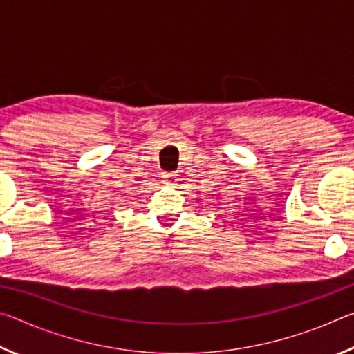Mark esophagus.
<instances>
[{
	"label": "esophagus",
	"mask_w": 354,
	"mask_h": 354,
	"mask_svg": "<svg viewBox=\"0 0 354 354\" xmlns=\"http://www.w3.org/2000/svg\"><path fill=\"white\" fill-rule=\"evenodd\" d=\"M176 173L175 171H165V173H162V181L165 183V184H170V185H173L175 184L178 179H176Z\"/></svg>",
	"instance_id": "obj_1"
}]
</instances>
